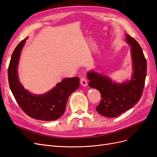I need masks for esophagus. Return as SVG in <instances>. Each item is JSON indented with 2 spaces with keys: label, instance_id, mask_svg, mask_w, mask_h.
Masks as SVG:
<instances>
[{
  "label": "esophagus",
  "instance_id": "34e87169",
  "mask_svg": "<svg viewBox=\"0 0 157 157\" xmlns=\"http://www.w3.org/2000/svg\"><path fill=\"white\" fill-rule=\"evenodd\" d=\"M80 84H81L83 86H86L88 85L86 79L84 77H82L81 78H80Z\"/></svg>",
  "mask_w": 157,
  "mask_h": 157
}]
</instances>
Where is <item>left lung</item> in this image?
<instances>
[{
    "mask_svg": "<svg viewBox=\"0 0 157 157\" xmlns=\"http://www.w3.org/2000/svg\"><path fill=\"white\" fill-rule=\"evenodd\" d=\"M131 46L133 74L130 80L118 84L107 76L92 71L87 74L89 86L101 94V99L96 111L105 117L113 118L129 110L140 99L147 75V61L143 50L134 38L126 35Z\"/></svg>",
    "mask_w": 157,
    "mask_h": 157,
    "instance_id": "left-lung-1",
    "label": "left lung"
}]
</instances>
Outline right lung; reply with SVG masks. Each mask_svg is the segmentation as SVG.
I'll return each instance as SVG.
<instances>
[{
    "instance_id": "obj_1",
    "label": "right lung",
    "mask_w": 157,
    "mask_h": 157,
    "mask_svg": "<svg viewBox=\"0 0 157 157\" xmlns=\"http://www.w3.org/2000/svg\"><path fill=\"white\" fill-rule=\"evenodd\" d=\"M27 39L21 40L12 53L8 71L9 86L18 105L28 116L40 121L57 120L64 113L71 94L78 88L79 78L63 79L45 94L35 95L27 91L19 80L17 72L21 52Z\"/></svg>"
}]
</instances>
